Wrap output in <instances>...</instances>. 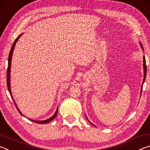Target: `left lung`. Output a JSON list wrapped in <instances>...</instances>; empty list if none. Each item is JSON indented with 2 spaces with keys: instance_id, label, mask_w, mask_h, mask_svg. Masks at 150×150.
I'll return each mask as SVG.
<instances>
[{
  "instance_id": "1",
  "label": "left lung",
  "mask_w": 150,
  "mask_h": 150,
  "mask_svg": "<svg viewBox=\"0 0 150 150\" xmlns=\"http://www.w3.org/2000/svg\"><path fill=\"white\" fill-rule=\"evenodd\" d=\"M140 45H141V47L142 48V50H144V48H143V45H142V44H141L140 43ZM143 62H144V64H143V65H144V79H143V83H142V89H141V94H142V87H143V85H144V81H145V80H146V71H147V68H146V59H145V56H144V57H143ZM86 118H87V116H86ZM87 120L89 122L92 124V125H93L94 126H95V125H94V124H93V123H91V122L88 120V118H87Z\"/></svg>"
}]
</instances>
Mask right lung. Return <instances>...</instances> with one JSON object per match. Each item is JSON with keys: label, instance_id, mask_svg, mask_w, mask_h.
Listing matches in <instances>:
<instances>
[{"label": "right lung", "instance_id": "obj_1", "mask_svg": "<svg viewBox=\"0 0 150 150\" xmlns=\"http://www.w3.org/2000/svg\"><path fill=\"white\" fill-rule=\"evenodd\" d=\"M22 35V34H20V35H18V37L16 38V39L14 40L13 44H12V45L11 52H10V54H9V55H8V69H7L6 83H7V87H8V91H9V93H10V95H11V98H12V100H13V101H14V103L15 106H16V108H17L18 111L19 112V113L20 114V115H22L23 116H24L23 115H22L21 112L20 111L18 108L17 107L16 104V103L14 102V98H13V97H12V95L11 89V61H12V54H13V51H14V49L15 45H16V43L17 42L18 40V39L20 38V36H21ZM57 112H58V108H57V110H56V111H55V114L52 116V117H50V118H49L48 119H47V120H40V121H39V120H32V119H29V118H28V119H29L30 120L34 122H35V123H38V124H47V123L50 122H51L52 120H54V119L55 117H56V116H57Z\"/></svg>", "mask_w": 150, "mask_h": 150}]
</instances>
